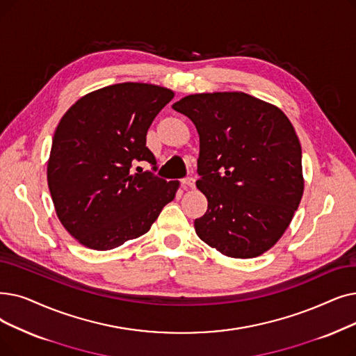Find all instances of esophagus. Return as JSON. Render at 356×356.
I'll return each instance as SVG.
<instances>
[{
    "label": "esophagus",
    "instance_id": "obj_1",
    "mask_svg": "<svg viewBox=\"0 0 356 356\" xmlns=\"http://www.w3.org/2000/svg\"><path fill=\"white\" fill-rule=\"evenodd\" d=\"M195 179L193 177H186V179H183L181 180V184H183V188L186 189V188H191V189H193L195 188Z\"/></svg>",
    "mask_w": 356,
    "mask_h": 356
}]
</instances>
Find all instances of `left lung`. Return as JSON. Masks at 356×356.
Segmentation results:
<instances>
[{"label":"left lung","mask_w":356,"mask_h":356,"mask_svg":"<svg viewBox=\"0 0 356 356\" xmlns=\"http://www.w3.org/2000/svg\"><path fill=\"white\" fill-rule=\"evenodd\" d=\"M173 109L199 134L197 189L208 199L197 237L236 259H252L280 240L304 192L301 144L286 115L241 91L199 92Z\"/></svg>","instance_id":"obj_1"}]
</instances>
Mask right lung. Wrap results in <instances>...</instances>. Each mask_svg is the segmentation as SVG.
<instances>
[{
	"label": "right lung",
	"instance_id": "add662e5",
	"mask_svg": "<svg viewBox=\"0 0 356 356\" xmlns=\"http://www.w3.org/2000/svg\"><path fill=\"white\" fill-rule=\"evenodd\" d=\"M175 97L165 87L120 83L91 91L60 118L48 160V186L60 224L83 245L112 250L145 234L179 181L143 172L154 118Z\"/></svg>",
	"mask_w": 356,
	"mask_h": 356
}]
</instances>
